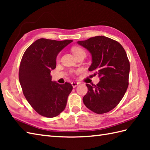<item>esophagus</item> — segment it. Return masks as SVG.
I'll use <instances>...</instances> for the list:
<instances>
[{
    "label": "esophagus",
    "mask_w": 150,
    "mask_h": 150,
    "mask_svg": "<svg viewBox=\"0 0 150 150\" xmlns=\"http://www.w3.org/2000/svg\"><path fill=\"white\" fill-rule=\"evenodd\" d=\"M79 82H71V85H72V86L73 87V88H75V87H77V86L79 85Z\"/></svg>",
    "instance_id": "esophagus-1"
}]
</instances>
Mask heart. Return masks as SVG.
<instances>
[{
  "instance_id": "obj_1",
  "label": "heart",
  "mask_w": 150,
  "mask_h": 150,
  "mask_svg": "<svg viewBox=\"0 0 150 150\" xmlns=\"http://www.w3.org/2000/svg\"><path fill=\"white\" fill-rule=\"evenodd\" d=\"M71 51L73 53V55L75 56V57H77L79 55H86V52L84 50V49H82V47H79V46H74L71 48ZM57 59H59V57H57Z\"/></svg>"
}]
</instances>
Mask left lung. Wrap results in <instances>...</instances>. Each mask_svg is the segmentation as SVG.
<instances>
[{
  "label": "left lung",
  "mask_w": 150,
  "mask_h": 150,
  "mask_svg": "<svg viewBox=\"0 0 150 150\" xmlns=\"http://www.w3.org/2000/svg\"><path fill=\"white\" fill-rule=\"evenodd\" d=\"M77 43L91 54L88 69L100 77L97 85L86 84L88 91L82 98L83 103L95 113H107L117 106L128 88L130 65L127 54L120 43L104 36Z\"/></svg>",
  "instance_id": "left-lung-1"
}]
</instances>
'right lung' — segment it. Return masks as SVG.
I'll return each instance as SVG.
<instances>
[{"mask_svg":"<svg viewBox=\"0 0 150 150\" xmlns=\"http://www.w3.org/2000/svg\"><path fill=\"white\" fill-rule=\"evenodd\" d=\"M71 42V40L38 39L28 47L22 56L19 82L24 97L40 115L55 117L65 109L72 85L52 81L50 73L56 68L57 55Z\"/></svg>","mask_w":150,"mask_h":150,"instance_id":"1","label":"right lung"}]
</instances>
